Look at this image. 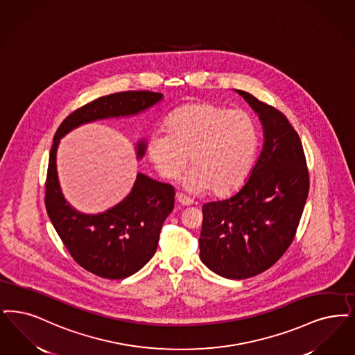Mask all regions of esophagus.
<instances>
[{
	"instance_id": "34e87169",
	"label": "esophagus",
	"mask_w": 355,
	"mask_h": 355,
	"mask_svg": "<svg viewBox=\"0 0 355 355\" xmlns=\"http://www.w3.org/2000/svg\"><path fill=\"white\" fill-rule=\"evenodd\" d=\"M175 199H177V202H178L180 205H182V206H191V205L194 203V202H193V199H190L189 197H186V196L182 194V193H177Z\"/></svg>"
}]
</instances>
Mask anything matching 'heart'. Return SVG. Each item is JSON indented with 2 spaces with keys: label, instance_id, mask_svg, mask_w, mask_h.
I'll return each instance as SVG.
<instances>
[{
  "label": "heart",
  "instance_id": "heart-1",
  "mask_svg": "<svg viewBox=\"0 0 355 355\" xmlns=\"http://www.w3.org/2000/svg\"><path fill=\"white\" fill-rule=\"evenodd\" d=\"M166 136H152L146 150L157 171L177 180L190 157L193 168L184 184L190 191L210 189L226 197L245 182L252 171L259 133L252 116L243 110H227L209 101L187 103L173 111Z\"/></svg>",
  "mask_w": 355,
  "mask_h": 355
}]
</instances>
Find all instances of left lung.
Masks as SVG:
<instances>
[{
  "label": "left lung",
  "instance_id": "obj_1",
  "mask_svg": "<svg viewBox=\"0 0 355 355\" xmlns=\"http://www.w3.org/2000/svg\"><path fill=\"white\" fill-rule=\"evenodd\" d=\"M259 116L264 144L231 197L203 205L199 257L216 275L241 280L272 267L293 241L309 193L297 132L280 111L235 89Z\"/></svg>",
  "mask_w": 355,
  "mask_h": 355
}]
</instances>
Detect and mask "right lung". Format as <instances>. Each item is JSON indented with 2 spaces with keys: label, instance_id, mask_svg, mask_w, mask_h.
Returning a JSON list of instances; mask_svg holds the SVG:
<instances>
[{
  "label": "right lung",
  "instance_id": "right-lung-1",
  "mask_svg": "<svg viewBox=\"0 0 355 355\" xmlns=\"http://www.w3.org/2000/svg\"><path fill=\"white\" fill-rule=\"evenodd\" d=\"M162 99V94L150 91H127L103 96L67 116L54 136L46 180V210L73 260L100 277L125 279L153 257L161 226L174 207V187L137 173L129 194L117 205L103 213H80L64 198L59 184V142L83 124L137 116ZM135 149L137 159H141L146 140L136 142Z\"/></svg>",
  "mask_w": 355,
  "mask_h": 355
}]
</instances>
